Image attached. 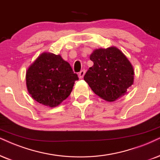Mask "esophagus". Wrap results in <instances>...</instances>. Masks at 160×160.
Masks as SVG:
<instances>
[{"mask_svg":"<svg viewBox=\"0 0 160 160\" xmlns=\"http://www.w3.org/2000/svg\"><path fill=\"white\" fill-rule=\"evenodd\" d=\"M85 74H86V70H85V69H82V71H80V73H79V74H78L79 78H80V79H82V78H83V77H84Z\"/></svg>","mask_w":160,"mask_h":160,"instance_id":"34e87169","label":"esophagus"}]
</instances>
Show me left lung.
<instances>
[{
  "instance_id": "1",
  "label": "left lung",
  "mask_w": 160,
  "mask_h": 160,
  "mask_svg": "<svg viewBox=\"0 0 160 160\" xmlns=\"http://www.w3.org/2000/svg\"><path fill=\"white\" fill-rule=\"evenodd\" d=\"M90 60L94 65L87 71L84 80L103 100L115 101L126 94L134 83V68L117 48L94 50L90 55Z\"/></svg>"
}]
</instances>
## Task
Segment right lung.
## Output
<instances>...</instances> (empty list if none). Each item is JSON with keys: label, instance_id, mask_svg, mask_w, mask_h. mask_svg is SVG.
Here are the masks:
<instances>
[{"label": "right lung", "instance_id": "1", "mask_svg": "<svg viewBox=\"0 0 160 160\" xmlns=\"http://www.w3.org/2000/svg\"><path fill=\"white\" fill-rule=\"evenodd\" d=\"M70 64L60 54L43 52L29 66L26 74L27 90L40 104L58 106L69 96L78 80Z\"/></svg>", "mask_w": 160, "mask_h": 160}]
</instances>
